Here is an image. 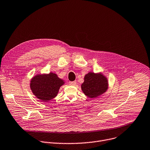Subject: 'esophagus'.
<instances>
[{"label": "esophagus", "instance_id": "obj_1", "mask_svg": "<svg viewBox=\"0 0 150 150\" xmlns=\"http://www.w3.org/2000/svg\"><path fill=\"white\" fill-rule=\"evenodd\" d=\"M76 84V81H70L69 82V85H71V86H74Z\"/></svg>", "mask_w": 150, "mask_h": 150}]
</instances>
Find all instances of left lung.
<instances>
[{
  "mask_svg": "<svg viewBox=\"0 0 150 150\" xmlns=\"http://www.w3.org/2000/svg\"><path fill=\"white\" fill-rule=\"evenodd\" d=\"M108 88L107 78L102 73L89 72L85 76L81 88L84 94L90 98H95L105 93Z\"/></svg>",
  "mask_w": 150,
  "mask_h": 150,
  "instance_id": "left-lung-1",
  "label": "left lung"
}]
</instances>
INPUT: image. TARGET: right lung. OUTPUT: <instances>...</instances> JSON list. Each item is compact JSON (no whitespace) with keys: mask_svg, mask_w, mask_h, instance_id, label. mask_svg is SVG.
Wrapping results in <instances>:
<instances>
[{"mask_svg":"<svg viewBox=\"0 0 150 150\" xmlns=\"http://www.w3.org/2000/svg\"><path fill=\"white\" fill-rule=\"evenodd\" d=\"M64 84L63 80L55 73L38 74L30 81V89L38 99L47 102L57 96L59 89Z\"/></svg>","mask_w":150,"mask_h":150,"instance_id":"1","label":"right lung"}]
</instances>
